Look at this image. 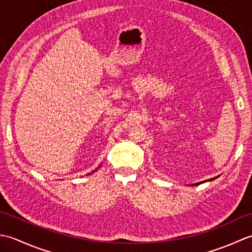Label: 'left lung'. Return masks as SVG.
<instances>
[{"label": "left lung", "mask_w": 252, "mask_h": 252, "mask_svg": "<svg viewBox=\"0 0 252 252\" xmlns=\"http://www.w3.org/2000/svg\"><path fill=\"white\" fill-rule=\"evenodd\" d=\"M210 180H213V179H210ZM203 182H205V181H203ZM206 182H207V181H206ZM200 183H201V182H200ZM200 183H197L196 185H198V184H200Z\"/></svg>", "instance_id": "left-lung-1"}]
</instances>
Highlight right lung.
<instances>
[{"instance_id": "right-lung-1", "label": "right lung", "mask_w": 252, "mask_h": 252, "mask_svg": "<svg viewBox=\"0 0 252 252\" xmlns=\"http://www.w3.org/2000/svg\"><path fill=\"white\" fill-rule=\"evenodd\" d=\"M93 172H94V171H93Z\"/></svg>"}]
</instances>
